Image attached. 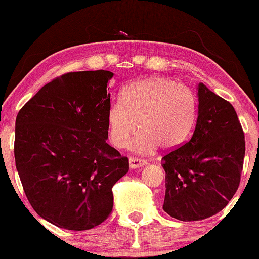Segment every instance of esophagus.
<instances>
[{
    "instance_id": "obj_1",
    "label": "esophagus",
    "mask_w": 259,
    "mask_h": 259,
    "mask_svg": "<svg viewBox=\"0 0 259 259\" xmlns=\"http://www.w3.org/2000/svg\"><path fill=\"white\" fill-rule=\"evenodd\" d=\"M147 165V161L144 160V159L139 158H130V167L131 168H139L143 167V166Z\"/></svg>"
}]
</instances>
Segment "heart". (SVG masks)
Returning <instances> with one entry per match:
<instances>
[{"label":"heart","instance_id":"1","mask_svg":"<svg viewBox=\"0 0 259 259\" xmlns=\"http://www.w3.org/2000/svg\"><path fill=\"white\" fill-rule=\"evenodd\" d=\"M196 116V97L189 87L166 77H148L123 88L120 102L109 106L106 120L115 148L128 147L139 127L134 146L150 153L157 146L172 150L183 144Z\"/></svg>","mask_w":259,"mask_h":259}]
</instances>
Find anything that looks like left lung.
<instances>
[{"label": "left lung", "mask_w": 259, "mask_h": 259, "mask_svg": "<svg viewBox=\"0 0 259 259\" xmlns=\"http://www.w3.org/2000/svg\"><path fill=\"white\" fill-rule=\"evenodd\" d=\"M198 118L187 143L162 157L166 193L162 208L183 222L222 211L238 190L245 139L229 101L198 84Z\"/></svg>", "instance_id": "left-lung-1"}]
</instances>
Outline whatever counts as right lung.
<instances>
[{
    "instance_id": "right-lung-1",
    "label": "right lung",
    "mask_w": 259,
    "mask_h": 259,
    "mask_svg": "<svg viewBox=\"0 0 259 259\" xmlns=\"http://www.w3.org/2000/svg\"><path fill=\"white\" fill-rule=\"evenodd\" d=\"M108 70L70 72L45 84L15 122L16 169L35 212L59 228L83 231L113 208L112 187L128 158L106 143Z\"/></svg>"
}]
</instances>
